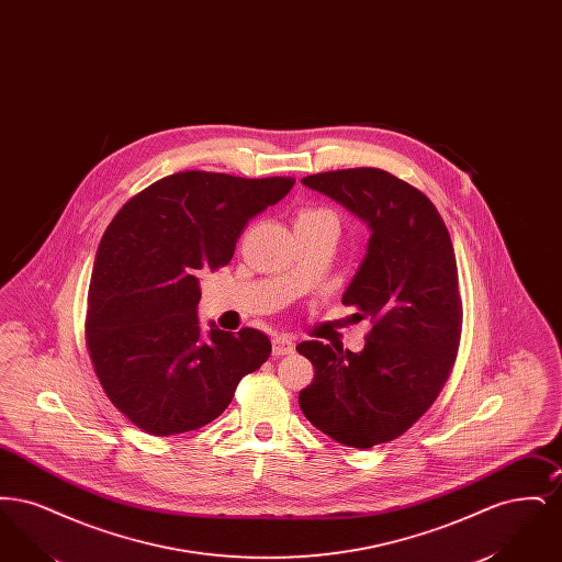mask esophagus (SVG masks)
Instances as JSON below:
<instances>
[{"mask_svg": "<svg viewBox=\"0 0 562 562\" xmlns=\"http://www.w3.org/2000/svg\"><path fill=\"white\" fill-rule=\"evenodd\" d=\"M273 356H286V353H293L294 344L291 337L286 335H278L273 337Z\"/></svg>", "mask_w": 562, "mask_h": 562, "instance_id": "esophagus-1", "label": "esophagus"}]
</instances>
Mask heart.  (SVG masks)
<instances>
[{"label": "heart", "instance_id": "heart-1", "mask_svg": "<svg viewBox=\"0 0 562 562\" xmlns=\"http://www.w3.org/2000/svg\"><path fill=\"white\" fill-rule=\"evenodd\" d=\"M301 216H333V214L328 213V211H305V213L299 214V218Z\"/></svg>", "mask_w": 562, "mask_h": 562}]
</instances>
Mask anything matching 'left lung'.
Returning <instances> with one entry per match:
<instances>
[{
  "label": "left lung",
  "mask_w": 562,
  "mask_h": 562,
  "mask_svg": "<svg viewBox=\"0 0 562 562\" xmlns=\"http://www.w3.org/2000/svg\"><path fill=\"white\" fill-rule=\"evenodd\" d=\"M301 183L367 223V252L341 301L373 328L362 351L296 346L316 371L299 406L333 440L371 449L411 428L453 369L461 337L453 244L428 198L385 170H333Z\"/></svg>",
  "instance_id": "8db88e82"
}]
</instances>
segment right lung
I'll return each mask as SVG.
<instances>
[{
    "mask_svg": "<svg viewBox=\"0 0 562 562\" xmlns=\"http://www.w3.org/2000/svg\"><path fill=\"white\" fill-rule=\"evenodd\" d=\"M293 179L188 170L136 193L109 223L92 268L86 341L120 413L154 436L216 419L244 374L271 353L257 328L198 321L202 271L234 257L244 225L280 202Z\"/></svg>",
    "mask_w": 562,
    "mask_h": 562,
    "instance_id": "1",
    "label": "right lung"
}]
</instances>
